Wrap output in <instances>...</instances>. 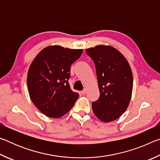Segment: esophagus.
I'll return each instance as SVG.
<instances>
[{"label":"esophagus","instance_id":"34e87169","mask_svg":"<svg viewBox=\"0 0 160 160\" xmlns=\"http://www.w3.org/2000/svg\"><path fill=\"white\" fill-rule=\"evenodd\" d=\"M86 92H87V89L85 88L82 92H81V94H82V95H85V94H86Z\"/></svg>","mask_w":160,"mask_h":160}]
</instances>
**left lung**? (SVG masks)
I'll return each instance as SVG.
<instances>
[{
	"label": "left lung",
	"instance_id": "left-lung-1",
	"mask_svg": "<svg viewBox=\"0 0 160 160\" xmlns=\"http://www.w3.org/2000/svg\"><path fill=\"white\" fill-rule=\"evenodd\" d=\"M95 65L99 97L93 112L107 123L120 117L128 108L132 90V74L126 58L115 48L98 45L86 49Z\"/></svg>",
	"mask_w": 160,
	"mask_h": 160
}]
</instances>
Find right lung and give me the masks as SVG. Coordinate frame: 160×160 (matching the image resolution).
I'll return each instance as SVG.
<instances>
[{
    "label": "right lung",
    "mask_w": 160,
    "mask_h": 160,
    "mask_svg": "<svg viewBox=\"0 0 160 160\" xmlns=\"http://www.w3.org/2000/svg\"><path fill=\"white\" fill-rule=\"evenodd\" d=\"M82 53V49L50 46L32 62L28 73L29 97L47 116L60 118L74 106L79 94L70 89V66Z\"/></svg>",
    "instance_id": "add662e5"
}]
</instances>
